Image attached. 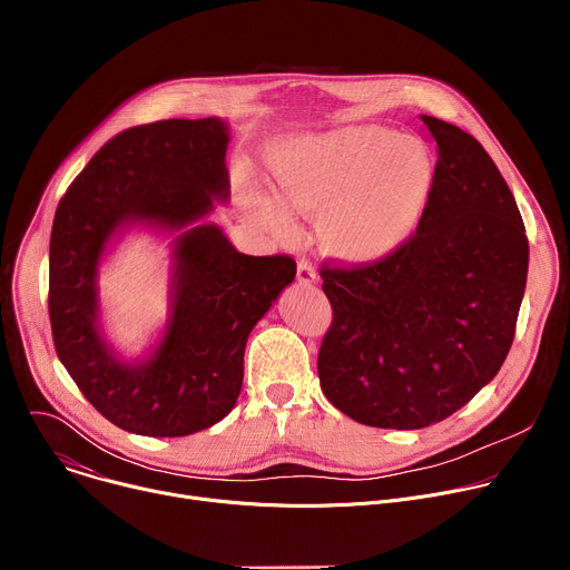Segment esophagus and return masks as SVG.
Listing matches in <instances>:
<instances>
[{"mask_svg":"<svg viewBox=\"0 0 570 570\" xmlns=\"http://www.w3.org/2000/svg\"><path fill=\"white\" fill-rule=\"evenodd\" d=\"M315 279H317L315 268L311 266V262L302 259V262L297 264V282H299V284H315Z\"/></svg>","mask_w":570,"mask_h":570,"instance_id":"1","label":"esophagus"}]
</instances>
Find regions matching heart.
<instances>
[{"label":"heart","mask_w":570,"mask_h":570,"mask_svg":"<svg viewBox=\"0 0 570 570\" xmlns=\"http://www.w3.org/2000/svg\"><path fill=\"white\" fill-rule=\"evenodd\" d=\"M273 194H250L255 216L295 238L293 214L320 218L322 250L345 266H372L420 227L435 185V159L417 137L383 126H345L291 137L268 153Z\"/></svg>","instance_id":"obj_1"}]
</instances>
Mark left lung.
Wrapping results in <instances>:
<instances>
[{"mask_svg": "<svg viewBox=\"0 0 570 570\" xmlns=\"http://www.w3.org/2000/svg\"><path fill=\"white\" fill-rule=\"evenodd\" d=\"M422 121L438 165L417 232L379 264L320 271L334 308L320 387L376 429L442 422L490 383L512 347L528 279L525 225L494 159L462 128Z\"/></svg>", "mask_w": 570, "mask_h": 570, "instance_id": "8db88e82", "label": "left lung"}]
</instances>
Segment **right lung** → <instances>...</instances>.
<instances>
[{"label":"right lung","mask_w":570,"mask_h":570,"mask_svg":"<svg viewBox=\"0 0 570 570\" xmlns=\"http://www.w3.org/2000/svg\"><path fill=\"white\" fill-rule=\"evenodd\" d=\"M229 126L218 117L135 126L99 148L60 198L49 243V320L60 363L115 426L183 438L220 422L243 385L255 324L295 279L288 255H240L200 223L229 196ZM146 224L175 239L166 336L139 364L121 362L98 330L96 275L109 238Z\"/></svg>","instance_id":"add662e5"}]
</instances>
